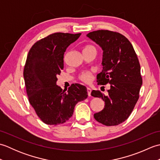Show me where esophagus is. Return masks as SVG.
<instances>
[{"label":"esophagus","instance_id":"1","mask_svg":"<svg viewBox=\"0 0 160 160\" xmlns=\"http://www.w3.org/2000/svg\"><path fill=\"white\" fill-rule=\"evenodd\" d=\"M87 93H88V96H91V89L90 88H88L87 87Z\"/></svg>","mask_w":160,"mask_h":160}]
</instances>
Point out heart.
Returning <instances> with one entry per match:
<instances>
[{"instance_id":"obj_1","label":"heart","mask_w":160,"mask_h":160,"mask_svg":"<svg viewBox=\"0 0 160 160\" xmlns=\"http://www.w3.org/2000/svg\"><path fill=\"white\" fill-rule=\"evenodd\" d=\"M87 50H92V51H96V48L93 45H87L85 47L84 51H87ZM79 78L80 80H82V82L88 83L90 81L92 80V73L91 71H85V72H82L79 76Z\"/></svg>"}]
</instances>
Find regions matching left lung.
<instances>
[{"label": "left lung", "mask_w": 160, "mask_h": 160, "mask_svg": "<svg viewBox=\"0 0 160 160\" xmlns=\"http://www.w3.org/2000/svg\"><path fill=\"white\" fill-rule=\"evenodd\" d=\"M87 36L103 51V69L98 74L97 82L110 84L108 96L100 91L91 92L104 102L103 110L95 113L94 118L104 125H118L129 117L139 99L142 78L138 56L130 41L120 33L98 30Z\"/></svg>", "instance_id": "8db88e82"}]
</instances>
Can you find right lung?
<instances>
[{
    "mask_svg": "<svg viewBox=\"0 0 160 160\" xmlns=\"http://www.w3.org/2000/svg\"><path fill=\"white\" fill-rule=\"evenodd\" d=\"M81 33H52L37 41L30 49L24 68L30 104L44 123L63 124L72 116L78 102L87 98V88L73 84L68 91L56 84L57 75L64 68V54Z\"/></svg>",
    "mask_w": 160,
    "mask_h": 160,
    "instance_id": "obj_1",
    "label": "right lung"
}]
</instances>
